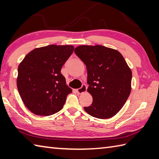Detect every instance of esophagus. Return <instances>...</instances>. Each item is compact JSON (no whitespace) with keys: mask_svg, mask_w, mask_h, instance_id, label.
I'll list each match as a JSON object with an SVG mask.
<instances>
[{"mask_svg":"<svg viewBox=\"0 0 159 159\" xmlns=\"http://www.w3.org/2000/svg\"><path fill=\"white\" fill-rule=\"evenodd\" d=\"M87 85H83L82 87H80V88L76 90V92H77L78 93H82L85 92L86 91H87Z\"/></svg>","mask_w":159,"mask_h":159,"instance_id":"1","label":"esophagus"}]
</instances>
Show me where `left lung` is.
Here are the masks:
<instances>
[{
	"mask_svg": "<svg viewBox=\"0 0 159 159\" xmlns=\"http://www.w3.org/2000/svg\"><path fill=\"white\" fill-rule=\"evenodd\" d=\"M74 52L85 64L87 92L93 97L92 104L84 109L99 119L113 117L131 92L132 72L123 56L116 50L101 45L79 46Z\"/></svg>",
	"mask_w": 159,
	"mask_h": 159,
	"instance_id": "8db88e82",
	"label": "left lung"
}]
</instances>
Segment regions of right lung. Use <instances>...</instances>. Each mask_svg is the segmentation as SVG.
<instances>
[{"label":"right lung","mask_w":159,"mask_h":159,"mask_svg":"<svg viewBox=\"0 0 159 159\" xmlns=\"http://www.w3.org/2000/svg\"><path fill=\"white\" fill-rule=\"evenodd\" d=\"M71 45H49L28 53L18 68L17 87L25 106L33 113L48 116L63 107L72 89L61 73L72 55Z\"/></svg>","instance_id":"obj_1"}]
</instances>
